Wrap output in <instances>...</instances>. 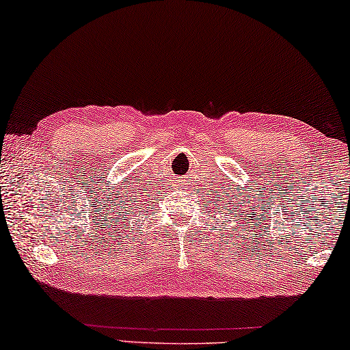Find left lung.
<instances>
[{"label": "left lung", "mask_w": 350, "mask_h": 350, "mask_svg": "<svg viewBox=\"0 0 350 350\" xmlns=\"http://www.w3.org/2000/svg\"><path fill=\"white\" fill-rule=\"evenodd\" d=\"M226 200H228V198H226ZM229 200H231V198H229ZM223 205H224V203H223ZM229 205H231V203H229ZM232 210H234V208H232ZM229 215H232V211H229Z\"/></svg>", "instance_id": "left-lung-1"}]
</instances>
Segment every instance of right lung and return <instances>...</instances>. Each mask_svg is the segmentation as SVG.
Wrapping results in <instances>:
<instances>
[{
  "mask_svg": "<svg viewBox=\"0 0 350 350\" xmlns=\"http://www.w3.org/2000/svg\"><path fill=\"white\" fill-rule=\"evenodd\" d=\"M131 200H132V198H131ZM137 206H139V205H137ZM137 206H135V208H137Z\"/></svg>",
  "mask_w": 350,
  "mask_h": 350,
  "instance_id": "right-lung-1",
  "label": "right lung"
}]
</instances>
